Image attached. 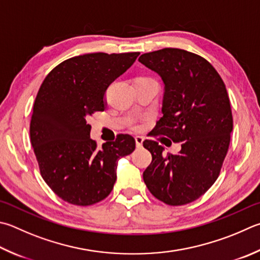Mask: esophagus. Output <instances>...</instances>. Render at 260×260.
Listing matches in <instances>:
<instances>
[{
  "label": "esophagus",
  "instance_id": "obj_1",
  "mask_svg": "<svg viewBox=\"0 0 260 260\" xmlns=\"http://www.w3.org/2000/svg\"><path fill=\"white\" fill-rule=\"evenodd\" d=\"M143 141H144V139L142 138V136H135V143L138 148H141V146H142Z\"/></svg>",
  "mask_w": 260,
  "mask_h": 260
}]
</instances>
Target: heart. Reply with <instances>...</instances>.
<instances>
[{"label": "heart", "instance_id": "b5f03b06", "mask_svg": "<svg viewBox=\"0 0 260 260\" xmlns=\"http://www.w3.org/2000/svg\"><path fill=\"white\" fill-rule=\"evenodd\" d=\"M135 81H153V79L149 78V77H138ZM131 126H132V128H136V126L133 124V122H131Z\"/></svg>", "mask_w": 260, "mask_h": 260}]
</instances>
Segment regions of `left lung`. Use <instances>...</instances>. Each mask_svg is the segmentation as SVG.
<instances>
[{"instance_id": "obj_1", "label": "left lung", "mask_w": 260, "mask_h": 260, "mask_svg": "<svg viewBox=\"0 0 260 260\" xmlns=\"http://www.w3.org/2000/svg\"><path fill=\"white\" fill-rule=\"evenodd\" d=\"M139 61L165 83L162 117L150 136L182 144L177 154H164L158 141H144L152 154L144 183L166 205L190 204L216 182L228 153L233 117L225 84L209 61L182 49L149 52Z\"/></svg>"}]
</instances>
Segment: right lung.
Instances as JSON below:
<instances>
[{"label":"right lung","instance_id":"obj_1","mask_svg":"<svg viewBox=\"0 0 260 260\" xmlns=\"http://www.w3.org/2000/svg\"><path fill=\"white\" fill-rule=\"evenodd\" d=\"M140 52L89 53L62 61L44 78L32 107L30 142L42 177L61 199L91 206L110 194L118 159L135 140L118 134L99 148L87 118L105 110L109 85L134 63Z\"/></svg>","mask_w":260,"mask_h":260}]
</instances>
